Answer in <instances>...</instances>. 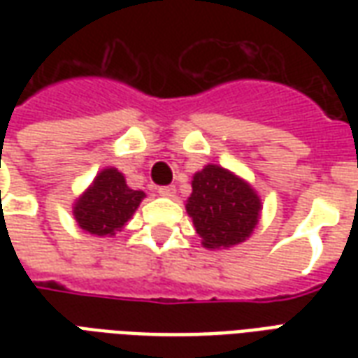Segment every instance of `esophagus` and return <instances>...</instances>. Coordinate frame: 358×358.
<instances>
[{
	"label": "esophagus",
	"mask_w": 358,
	"mask_h": 358,
	"mask_svg": "<svg viewBox=\"0 0 358 358\" xmlns=\"http://www.w3.org/2000/svg\"><path fill=\"white\" fill-rule=\"evenodd\" d=\"M159 195H163V197H174V194H176V187L174 186H161L159 189Z\"/></svg>",
	"instance_id": "esophagus-1"
}]
</instances>
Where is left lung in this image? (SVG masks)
<instances>
[{
  "label": "left lung",
  "mask_w": 358,
  "mask_h": 358,
  "mask_svg": "<svg viewBox=\"0 0 358 358\" xmlns=\"http://www.w3.org/2000/svg\"><path fill=\"white\" fill-rule=\"evenodd\" d=\"M261 197L245 180L218 164L195 172L186 210L203 248L226 249L245 241L259 224Z\"/></svg>",
  "instance_id": "left-lung-1"
}]
</instances>
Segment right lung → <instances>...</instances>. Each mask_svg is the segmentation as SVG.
I'll return each mask as SVG.
<instances>
[{
    "instance_id": "1",
    "label": "right lung",
    "mask_w": 358,
    "mask_h": 358,
    "mask_svg": "<svg viewBox=\"0 0 358 358\" xmlns=\"http://www.w3.org/2000/svg\"><path fill=\"white\" fill-rule=\"evenodd\" d=\"M143 197V192L128 187L122 172L110 166L103 169L76 199L73 215L84 232L101 238L115 236L132 218Z\"/></svg>"
}]
</instances>
